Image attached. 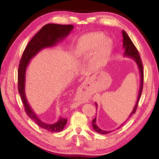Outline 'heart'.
<instances>
[{"label": "heart", "mask_w": 159, "mask_h": 159, "mask_svg": "<svg viewBox=\"0 0 159 159\" xmlns=\"http://www.w3.org/2000/svg\"><path fill=\"white\" fill-rule=\"evenodd\" d=\"M111 48V41L104 37L102 33L93 32L83 36L78 42L75 52L77 55H87L94 50L93 60L102 64L109 55Z\"/></svg>", "instance_id": "b5f03b06"}]
</instances>
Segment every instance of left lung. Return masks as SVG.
I'll list each match as a JSON object with an SVG mask.
<instances>
[{
    "label": "left lung",
    "mask_w": 159,
    "mask_h": 159,
    "mask_svg": "<svg viewBox=\"0 0 159 159\" xmlns=\"http://www.w3.org/2000/svg\"><path fill=\"white\" fill-rule=\"evenodd\" d=\"M122 36H123V48L124 49V57H130V58L133 59L134 61H135L136 64L137 65L138 68H139V74H140V84H139V93H138V97H137V100L135 104V106L133 108V110L132 111V112L129 115V116L127 118V120H128L132 115H133L134 113L136 112L137 108L138 106V103H139V101L140 99V97L141 95V92H142V89H143V64L142 61H141L140 56L139 52H138L137 49L136 48L135 46L134 45V43L133 42L131 41L130 38L128 37L127 35V33L125 32L124 30H122ZM95 104L96 106V109H98V104L96 102H95ZM126 120L124 121L123 124H121L120 126L118 127L116 129H119L120 128L123 126V124L126 122ZM92 126L93 130H95L97 133H98L100 134H107L108 133H110L111 132H113V130H104L102 129H101L98 126L96 125V117L94 118V119L92 120Z\"/></svg>",
    "instance_id": "obj_1"
}]
</instances>
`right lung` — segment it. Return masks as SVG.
I'll list each match as a JSON object with an SVG mask.
<instances>
[{
	"mask_svg": "<svg viewBox=\"0 0 159 159\" xmlns=\"http://www.w3.org/2000/svg\"><path fill=\"white\" fill-rule=\"evenodd\" d=\"M74 26L72 25H63L57 24H47L39 30V32L31 39L24 50L22 58L20 59L18 73V92L22 102L25 107V110L27 116L34 121L39 127L50 132H60L63 130L66 125L67 119L59 117L55 124H47L41 120L30 107L25 94L26 71L30 61L33 58L40 50L46 48L55 46L59 42L62 41L72 31Z\"/></svg>",
	"mask_w": 159,
	"mask_h": 159,
	"instance_id": "obj_1",
	"label": "right lung"
}]
</instances>
